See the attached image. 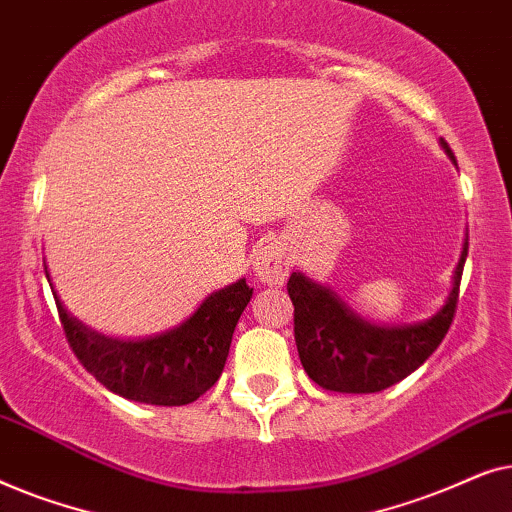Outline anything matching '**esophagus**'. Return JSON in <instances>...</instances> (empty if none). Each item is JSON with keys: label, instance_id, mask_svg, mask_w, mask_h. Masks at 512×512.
<instances>
[{"label": "esophagus", "instance_id": "esophagus-1", "mask_svg": "<svg viewBox=\"0 0 512 512\" xmlns=\"http://www.w3.org/2000/svg\"><path fill=\"white\" fill-rule=\"evenodd\" d=\"M254 272L263 284H284L289 277V258L277 242H265L254 256Z\"/></svg>", "mask_w": 512, "mask_h": 512}]
</instances>
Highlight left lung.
<instances>
[{
	"label": "left lung",
	"mask_w": 512,
	"mask_h": 512,
	"mask_svg": "<svg viewBox=\"0 0 512 512\" xmlns=\"http://www.w3.org/2000/svg\"><path fill=\"white\" fill-rule=\"evenodd\" d=\"M440 146L457 163L445 139ZM466 256L468 233L445 305L431 319L405 326H377L356 314L333 289L293 272L286 289L305 373L319 387L340 394H375L415 373L450 331Z\"/></svg>",
	"instance_id": "1"
}]
</instances>
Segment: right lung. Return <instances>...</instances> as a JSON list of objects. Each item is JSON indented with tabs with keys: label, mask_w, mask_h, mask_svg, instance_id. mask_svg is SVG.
Listing matches in <instances>:
<instances>
[{
	"label": "right lung",
	"mask_w": 512,
	"mask_h": 512,
	"mask_svg": "<svg viewBox=\"0 0 512 512\" xmlns=\"http://www.w3.org/2000/svg\"><path fill=\"white\" fill-rule=\"evenodd\" d=\"M251 293L254 289H249L247 279H237L202 300L181 326L142 340L97 333L65 310L55 289L53 298L69 347L97 382L137 403L186 405L198 401L221 377L230 340Z\"/></svg>",
	"instance_id": "obj_1"
}]
</instances>
